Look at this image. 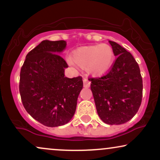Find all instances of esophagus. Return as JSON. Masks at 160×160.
Masks as SVG:
<instances>
[{
	"label": "esophagus",
	"instance_id": "34e87169",
	"mask_svg": "<svg viewBox=\"0 0 160 160\" xmlns=\"http://www.w3.org/2000/svg\"><path fill=\"white\" fill-rule=\"evenodd\" d=\"M90 83L91 82L88 80L87 78H84L83 79V86L85 88H89L90 86Z\"/></svg>",
	"mask_w": 160,
	"mask_h": 160
}]
</instances>
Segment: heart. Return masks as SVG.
<instances>
[{"instance_id":"obj_1","label":"heart","mask_w":160,"mask_h":160,"mask_svg":"<svg viewBox=\"0 0 160 160\" xmlns=\"http://www.w3.org/2000/svg\"><path fill=\"white\" fill-rule=\"evenodd\" d=\"M114 61V52L110 45L82 47L73 52L72 57L68 56L67 62L69 65H77L93 76H102L110 71Z\"/></svg>"}]
</instances>
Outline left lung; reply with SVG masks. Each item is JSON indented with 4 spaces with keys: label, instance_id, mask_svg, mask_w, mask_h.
Wrapping results in <instances>:
<instances>
[{
    "label": "left lung",
    "instance_id": "left-lung-1",
    "mask_svg": "<svg viewBox=\"0 0 160 160\" xmlns=\"http://www.w3.org/2000/svg\"><path fill=\"white\" fill-rule=\"evenodd\" d=\"M109 43L117 59L108 74L89 80L101 120L109 125H120L131 120L140 108L142 78L132 55L116 42Z\"/></svg>",
    "mask_w": 160,
    "mask_h": 160
}]
</instances>
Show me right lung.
Segmentation results:
<instances>
[{"label": "right lung", "mask_w": 160, "mask_h": 160, "mask_svg": "<svg viewBox=\"0 0 160 160\" xmlns=\"http://www.w3.org/2000/svg\"><path fill=\"white\" fill-rule=\"evenodd\" d=\"M66 41L43 40L30 51L20 71L19 92L24 108L48 127L63 126L74 115L82 89L81 77H65L67 63L60 53Z\"/></svg>", "instance_id": "right-lung-1"}]
</instances>
